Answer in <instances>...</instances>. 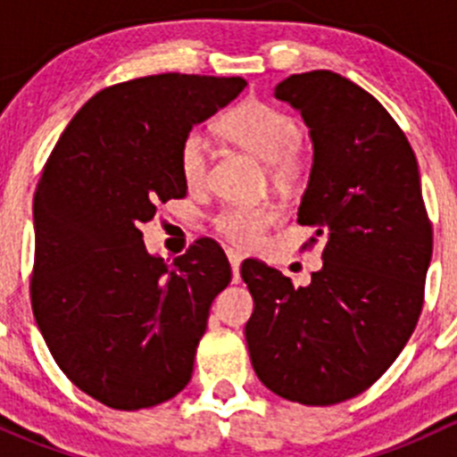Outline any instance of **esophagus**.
Instances as JSON below:
<instances>
[{
    "label": "esophagus",
    "mask_w": 457,
    "mask_h": 457,
    "mask_svg": "<svg viewBox=\"0 0 457 457\" xmlns=\"http://www.w3.org/2000/svg\"><path fill=\"white\" fill-rule=\"evenodd\" d=\"M228 261H229V265H232L234 283H238V270H241V262H243V256H241V254H238V252H234V250H228Z\"/></svg>",
    "instance_id": "1"
}]
</instances>
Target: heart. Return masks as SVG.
<instances>
[{"instance_id": "obj_1", "label": "heart", "mask_w": 457, "mask_h": 457, "mask_svg": "<svg viewBox=\"0 0 457 457\" xmlns=\"http://www.w3.org/2000/svg\"><path fill=\"white\" fill-rule=\"evenodd\" d=\"M220 130L258 161L271 168L276 181L292 177L301 165V130L292 114L262 101H245L228 112ZM210 163V145L201 132H190L181 143L179 165L190 187L205 181ZM278 212L271 205H234L216 216L214 225L225 238L237 245H254L262 232L276 220Z\"/></svg>"}]
</instances>
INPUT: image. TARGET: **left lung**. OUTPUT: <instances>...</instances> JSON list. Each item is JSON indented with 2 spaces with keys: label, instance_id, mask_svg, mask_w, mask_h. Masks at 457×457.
<instances>
[{
  "label": "left lung",
  "instance_id": "1",
  "mask_svg": "<svg viewBox=\"0 0 457 457\" xmlns=\"http://www.w3.org/2000/svg\"><path fill=\"white\" fill-rule=\"evenodd\" d=\"M274 96L310 128L314 154L298 223L314 228L325 247L305 287L274 267L243 262L254 298L245 340L267 389L325 407L371 386L416 329L431 225L416 154L370 92L314 71L280 81Z\"/></svg>",
  "mask_w": 457,
  "mask_h": 457
}]
</instances>
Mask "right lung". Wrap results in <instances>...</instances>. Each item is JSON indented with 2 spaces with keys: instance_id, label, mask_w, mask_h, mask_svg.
<instances>
[{
  "instance_id": "1",
  "label": "right lung",
  "mask_w": 457,
  "mask_h": 457,
  "mask_svg": "<svg viewBox=\"0 0 457 457\" xmlns=\"http://www.w3.org/2000/svg\"><path fill=\"white\" fill-rule=\"evenodd\" d=\"M245 86L165 72L105 87L46 163L32 205V312L62 371L108 407H154L190 382L232 270L210 238L165 262L145 250L141 225L159 201L187 195L183 139Z\"/></svg>"
}]
</instances>
